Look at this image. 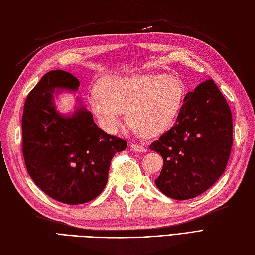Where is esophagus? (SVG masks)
Listing matches in <instances>:
<instances>
[{"mask_svg": "<svg viewBox=\"0 0 255 255\" xmlns=\"http://www.w3.org/2000/svg\"><path fill=\"white\" fill-rule=\"evenodd\" d=\"M131 149H132L133 151H136V152H146L147 151V149L144 146L136 145V144L131 145Z\"/></svg>", "mask_w": 255, "mask_h": 255, "instance_id": "esophagus-1", "label": "esophagus"}]
</instances>
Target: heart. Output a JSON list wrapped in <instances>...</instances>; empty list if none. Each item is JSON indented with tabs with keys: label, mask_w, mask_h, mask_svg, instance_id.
<instances>
[{
	"label": "heart",
	"mask_w": 255,
	"mask_h": 255,
	"mask_svg": "<svg viewBox=\"0 0 255 255\" xmlns=\"http://www.w3.org/2000/svg\"><path fill=\"white\" fill-rule=\"evenodd\" d=\"M187 97L184 81L163 73L111 77L106 89L93 86L89 102L104 128L116 132L122 113L134 133L144 139H153L174 128Z\"/></svg>",
	"instance_id": "b5f03b06"
}]
</instances>
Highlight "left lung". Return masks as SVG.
Masks as SVG:
<instances>
[{
	"instance_id": "obj_1",
	"label": "left lung",
	"mask_w": 255,
	"mask_h": 255,
	"mask_svg": "<svg viewBox=\"0 0 255 255\" xmlns=\"http://www.w3.org/2000/svg\"><path fill=\"white\" fill-rule=\"evenodd\" d=\"M232 146L231 109L214 81L207 80L187 93L174 128L149 146L163 159L154 183L172 199L199 196L224 173Z\"/></svg>"
}]
</instances>
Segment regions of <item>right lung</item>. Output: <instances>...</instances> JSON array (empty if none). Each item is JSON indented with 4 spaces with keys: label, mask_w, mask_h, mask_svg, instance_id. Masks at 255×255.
<instances>
[{
    "label": "right lung",
    "mask_w": 255,
    "mask_h": 255,
    "mask_svg": "<svg viewBox=\"0 0 255 255\" xmlns=\"http://www.w3.org/2000/svg\"><path fill=\"white\" fill-rule=\"evenodd\" d=\"M79 85L69 72H47L29 93L21 121L30 177L47 196L67 204L95 199L107 184L111 159L128 146L102 131L80 98L71 115L58 113L54 93L77 92Z\"/></svg>",
    "instance_id": "obj_1"
}]
</instances>
